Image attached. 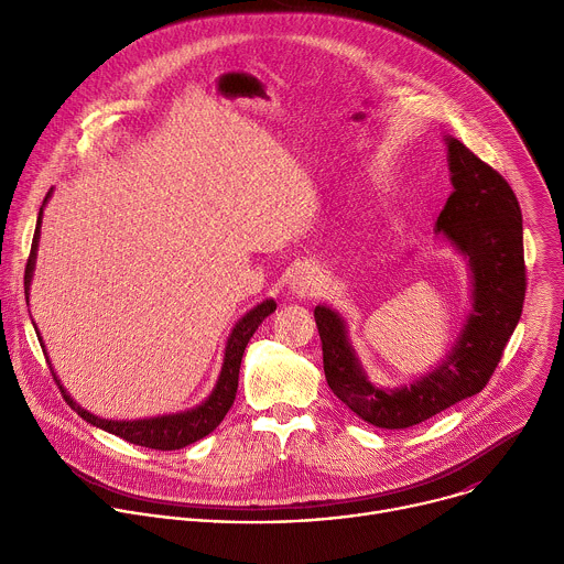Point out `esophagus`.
Wrapping results in <instances>:
<instances>
[{
	"mask_svg": "<svg viewBox=\"0 0 564 564\" xmlns=\"http://www.w3.org/2000/svg\"><path fill=\"white\" fill-rule=\"evenodd\" d=\"M292 292L299 299H310L318 294V279L310 265H303L292 276Z\"/></svg>",
	"mask_w": 564,
	"mask_h": 564,
	"instance_id": "obj_1",
	"label": "esophagus"
}]
</instances>
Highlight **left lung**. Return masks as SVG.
Instances as JSON below:
<instances>
[{
	"instance_id": "1",
	"label": "left lung",
	"mask_w": 564,
	"mask_h": 564,
	"mask_svg": "<svg viewBox=\"0 0 564 564\" xmlns=\"http://www.w3.org/2000/svg\"><path fill=\"white\" fill-rule=\"evenodd\" d=\"M446 140L453 194L437 218V231L468 257L473 270V310L448 359L411 386L375 388L352 355L339 314L326 305L314 307L328 386L350 411L379 429L422 424L485 390L522 316L527 265L520 203L500 172L464 142Z\"/></svg>"
}]
</instances>
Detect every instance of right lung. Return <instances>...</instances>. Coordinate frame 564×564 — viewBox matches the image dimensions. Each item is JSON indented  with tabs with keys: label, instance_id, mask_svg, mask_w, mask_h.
Instances as JSON below:
<instances>
[{
	"label": "right lung",
	"instance_id": "add662e5",
	"mask_svg": "<svg viewBox=\"0 0 564 564\" xmlns=\"http://www.w3.org/2000/svg\"><path fill=\"white\" fill-rule=\"evenodd\" d=\"M48 198V194H46ZM44 198V203H46ZM40 223H42V207H40V218H37V227L33 234V246H31V254L26 261V272H24V292L29 294V283H31V274H33V265H35V252H37V238H40ZM276 310V303L263 301L261 305H257L254 310H250L243 318L238 321L227 348H225V364L220 370V379L214 388V392L209 394V399L205 401L203 406L181 413V415H170V417H153V420H140V422H109V420H100L91 413H87L85 409H79L75 401L66 394V390L59 386L57 377V386L62 390V397L66 404L83 417L89 424L113 433L118 437H122L129 444L135 446H144V448H155V451H176L183 448L187 444H194L198 440H203L205 435H209L227 415V411L231 409L234 399H236V388H238V370H240V359H243V352L248 348V341L252 339V335L257 333V328L261 326V321L272 314Z\"/></svg>",
	"mask_w": 564,
	"mask_h": 564
}]
</instances>
